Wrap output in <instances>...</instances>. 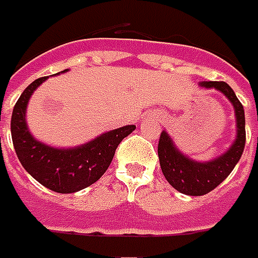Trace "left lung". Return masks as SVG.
Instances as JSON below:
<instances>
[{"mask_svg": "<svg viewBox=\"0 0 258 258\" xmlns=\"http://www.w3.org/2000/svg\"><path fill=\"white\" fill-rule=\"evenodd\" d=\"M206 89L215 87L232 101L236 111L237 137L232 147L222 157L209 162H196L182 155L173 145L165 131L161 133L158 143V158L166 180L180 194L202 196L219 186L230 175L244 150L246 144V120L244 108L236 97L230 86L225 82H203Z\"/></svg>", "mask_w": 258, "mask_h": 258, "instance_id": "obj_1", "label": "left lung"}]
</instances>
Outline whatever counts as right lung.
I'll list each match as a JSON object with an SVG mask.
<instances>
[{
  "label": "right lung",
  "instance_id": "1",
  "mask_svg": "<svg viewBox=\"0 0 258 258\" xmlns=\"http://www.w3.org/2000/svg\"><path fill=\"white\" fill-rule=\"evenodd\" d=\"M46 79L39 78L32 82L15 103L11 117L12 144L21 164L32 178L53 192L73 194L90 186L103 176L113 161L118 144L136 130V125L108 131L90 143L69 150L38 143L29 134L25 111L33 90Z\"/></svg>",
  "mask_w": 258,
  "mask_h": 258
}]
</instances>
